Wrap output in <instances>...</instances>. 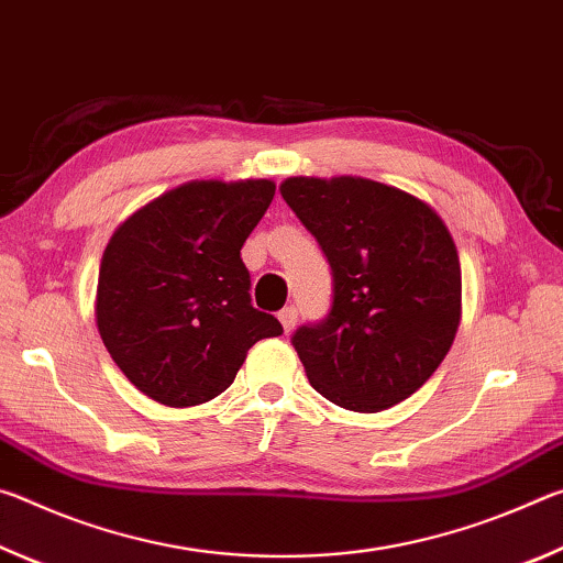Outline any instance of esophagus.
Returning <instances> with one entry per match:
<instances>
[{"label":"esophagus","instance_id":"1","mask_svg":"<svg viewBox=\"0 0 563 563\" xmlns=\"http://www.w3.org/2000/svg\"><path fill=\"white\" fill-rule=\"evenodd\" d=\"M278 320H280L283 330L290 332V330L295 328V320H298V310H295L292 305H290V308H283V310L278 312Z\"/></svg>","mask_w":563,"mask_h":563}]
</instances>
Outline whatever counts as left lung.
Segmentation results:
<instances>
[{
    "instance_id": "1",
    "label": "left lung",
    "mask_w": 563,
    "mask_h": 563,
    "mask_svg": "<svg viewBox=\"0 0 563 563\" xmlns=\"http://www.w3.org/2000/svg\"><path fill=\"white\" fill-rule=\"evenodd\" d=\"M280 196L332 268V308L295 330L310 385L352 412L415 395L450 352L462 318V268L430 203L360 176H292Z\"/></svg>"
}]
</instances>
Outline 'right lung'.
I'll use <instances>...</instances> for the list:
<instances>
[{
	"mask_svg": "<svg viewBox=\"0 0 563 563\" xmlns=\"http://www.w3.org/2000/svg\"><path fill=\"white\" fill-rule=\"evenodd\" d=\"M275 184L188 180L129 216L103 251L97 328L129 383L166 407H196L233 385L247 350L278 338L251 305L245 238Z\"/></svg>",
	"mask_w": 563,
	"mask_h": 563,
	"instance_id": "add662e5",
	"label": "right lung"
}]
</instances>
